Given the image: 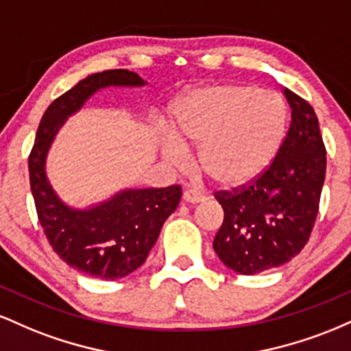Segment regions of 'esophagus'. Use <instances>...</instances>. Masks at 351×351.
Returning a JSON list of instances; mask_svg holds the SVG:
<instances>
[{
    "label": "esophagus",
    "mask_w": 351,
    "mask_h": 351,
    "mask_svg": "<svg viewBox=\"0 0 351 351\" xmlns=\"http://www.w3.org/2000/svg\"><path fill=\"white\" fill-rule=\"evenodd\" d=\"M183 199L186 201V203L198 204V203H204V201H206V196L201 195L198 191H193V189H188V191L183 193Z\"/></svg>",
    "instance_id": "1"
}]
</instances>
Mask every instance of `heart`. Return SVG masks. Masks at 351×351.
<instances>
[{"label": "heart", "instance_id": "1", "mask_svg": "<svg viewBox=\"0 0 351 351\" xmlns=\"http://www.w3.org/2000/svg\"><path fill=\"white\" fill-rule=\"evenodd\" d=\"M287 128V106L277 94L249 84H208L173 102L162 155L181 165L184 147L198 145L196 168L216 186L241 189L269 171Z\"/></svg>", "mask_w": 351, "mask_h": 351}]
</instances>
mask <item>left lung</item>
<instances>
[{"label": "left lung", "instance_id": "obj_1", "mask_svg": "<svg viewBox=\"0 0 351 351\" xmlns=\"http://www.w3.org/2000/svg\"><path fill=\"white\" fill-rule=\"evenodd\" d=\"M292 122L276 162L263 178L232 193H216L224 221L213 247L244 276L279 267L307 244L318 213L327 152L312 106L284 88Z\"/></svg>", "mask_w": 351, "mask_h": 351}]
</instances>
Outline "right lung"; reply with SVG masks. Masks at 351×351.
<instances>
[{
  "label": "right lung",
  "mask_w": 351,
  "mask_h": 351,
  "mask_svg": "<svg viewBox=\"0 0 351 351\" xmlns=\"http://www.w3.org/2000/svg\"><path fill=\"white\" fill-rule=\"evenodd\" d=\"M145 84L127 69L87 75L47 107L29 155L31 191L44 234L64 263L97 279H122L147 261L165 221L178 206L181 188H128L94 206L72 208L52 189L46 156L67 117L79 112L95 92Z\"/></svg>",
  "instance_id": "right-lung-1"
}]
</instances>
